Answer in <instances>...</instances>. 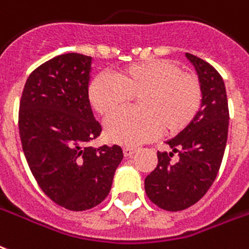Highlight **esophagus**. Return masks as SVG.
I'll list each match as a JSON object with an SVG mask.
<instances>
[{
  "instance_id": "obj_1",
  "label": "esophagus",
  "mask_w": 249,
  "mask_h": 249,
  "mask_svg": "<svg viewBox=\"0 0 249 249\" xmlns=\"http://www.w3.org/2000/svg\"><path fill=\"white\" fill-rule=\"evenodd\" d=\"M123 151H124L125 157H132V155L134 154L137 150L134 149V147H124V149H123Z\"/></svg>"
}]
</instances>
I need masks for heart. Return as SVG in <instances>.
<instances>
[{"label": "heart", "instance_id": "obj_1", "mask_svg": "<svg viewBox=\"0 0 249 249\" xmlns=\"http://www.w3.org/2000/svg\"><path fill=\"white\" fill-rule=\"evenodd\" d=\"M140 97L141 112H122L106 124L108 141L137 146L158 137L160 132L176 134L196 117L202 102V89L196 75L181 71L170 60L138 62L117 71L116 77L100 73L89 87V100L95 111L109 117Z\"/></svg>", "mask_w": 249, "mask_h": 249}]
</instances>
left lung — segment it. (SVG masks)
Masks as SVG:
<instances>
[{
	"mask_svg": "<svg viewBox=\"0 0 249 249\" xmlns=\"http://www.w3.org/2000/svg\"><path fill=\"white\" fill-rule=\"evenodd\" d=\"M202 89L200 111L191 124L166 143L171 151H158V164L146 176L145 191L157 206L179 212L195 205L217 178L229 133V103L221 74L200 57L185 53ZM174 154L178 160L171 162Z\"/></svg>",
	"mask_w": 249,
	"mask_h": 249,
	"instance_id": "left-lung-1",
	"label": "left lung"
}]
</instances>
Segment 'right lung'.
<instances>
[{
	"label": "right lung",
	"instance_id": "right-lung-1",
	"mask_svg": "<svg viewBox=\"0 0 249 249\" xmlns=\"http://www.w3.org/2000/svg\"><path fill=\"white\" fill-rule=\"evenodd\" d=\"M92 57L65 53L30 74L19 106V134L32 175L62 208L82 212L111 191L120 146H89L102 125L89 100Z\"/></svg>",
	"mask_w": 249,
	"mask_h": 249
}]
</instances>
